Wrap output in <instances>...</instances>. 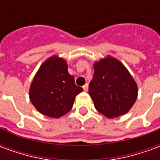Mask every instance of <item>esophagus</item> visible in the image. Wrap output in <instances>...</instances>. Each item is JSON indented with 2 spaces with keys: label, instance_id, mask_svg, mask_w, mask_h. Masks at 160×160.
Instances as JSON below:
<instances>
[{
  "label": "esophagus",
  "instance_id": "1",
  "mask_svg": "<svg viewBox=\"0 0 160 160\" xmlns=\"http://www.w3.org/2000/svg\"><path fill=\"white\" fill-rule=\"evenodd\" d=\"M83 89L85 92H87V90H88V84H85L83 86Z\"/></svg>",
  "mask_w": 160,
  "mask_h": 160
}]
</instances>
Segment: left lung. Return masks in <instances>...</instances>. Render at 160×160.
Masks as SVG:
<instances>
[{
  "instance_id": "8db88e82",
  "label": "left lung",
  "mask_w": 160,
  "mask_h": 160,
  "mask_svg": "<svg viewBox=\"0 0 160 160\" xmlns=\"http://www.w3.org/2000/svg\"><path fill=\"white\" fill-rule=\"evenodd\" d=\"M94 74L89 94L98 112L108 118L124 115L134 105L138 88L120 61L107 56L93 65Z\"/></svg>"
}]
</instances>
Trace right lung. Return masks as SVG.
Instances as JSON below:
<instances>
[{"mask_svg":"<svg viewBox=\"0 0 160 160\" xmlns=\"http://www.w3.org/2000/svg\"><path fill=\"white\" fill-rule=\"evenodd\" d=\"M83 88L77 87L68 72L66 61L57 56L42 63L31 84L29 97L42 115L59 118L72 109L76 95Z\"/></svg>","mask_w":160,"mask_h":160,"instance_id":"add662e5","label":"right lung"}]
</instances>
